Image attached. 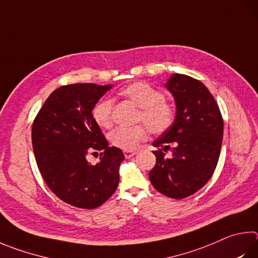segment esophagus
Instances as JSON below:
<instances>
[{
  "label": "esophagus",
  "instance_id": "1",
  "mask_svg": "<svg viewBox=\"0 0 258 258\" xmlns=\"http://www.w3.org/2000/svg\"><path fill=\"white\" fill-rule=\"evenodd\" d=\"M134 154H137V152L135 151H130V150H125L124 151V156L126 159H130L131 157H133Z\"/></svg>",
  "mask_w": 258,
  "mask_h": 258
}]
</instances>
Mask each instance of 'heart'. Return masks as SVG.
Segmentation results:
<instances>
[{
    "mask_svg": "<svg viewBox=\"0 0 258 258\" xmlns=\"http://www.w3.org/2000/svg\"><path fill=\"white\" fill-rule=\"evenodd\" d=\"M120 93L140 107L137 120L143 121L146 125L115 128L110 133L109 140L116 148L132 151L147 139L148 128L153 134H161L171 126L175 118L174 107L165 99V95L151 84L143 81L131 83L121 89ZM113 106L110 98H104L93 107L92 117L100 127L110 128L113 126Z\"/></svg>",
    "mask_w": 258,
    "mask_h": 258,
    "instance_id": "heart-1",
    "label": "heart"
}]
</instances>
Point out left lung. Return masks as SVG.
I'll list each match as a JSON object with an SVG mask.
<instances>
[{"instance_id":"8db88e82","label":"left lung","mask_w":258,"mask_h":258,"mask_svg":"<svg viewBox=\"0 0 258 258\" xmlns=\"http://www.w3.org/2000/svg\"><path fill=\"white\" fill-rule=\"evenodd\" d=\"M176 101L174 123L153 142L157 162L149 172L154 188L170 199L193 195L207 184L218 165L223 118L204 84L185 74H172L166 83ZM171 149L173 157L165 158Z\"/></svg>"}]
</instances>
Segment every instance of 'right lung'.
<instances>
[{"instance_id":"obj_1","label":"right lung","mask_w":258,"mask_h":258,"mask_svg":"<svg viewBox=\"0 0 258 258\" xmlns=\"http://www.w3.org/2000/svg\"><path fill=\"white\" fill-rule=\"evenodd\" d=\"M111 86L76 83L50 93L32 123L31 140L37 166L49 189L72 207L91 210L114 194L124 153L108 147L92 117L98 100ZM90 152H101L95 166Z\"/></svg>"}]
</instances>
